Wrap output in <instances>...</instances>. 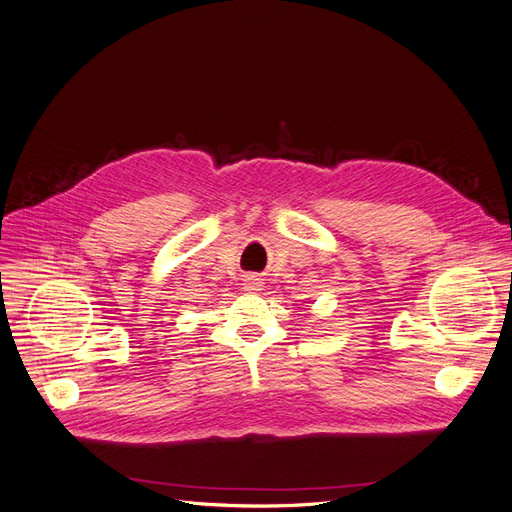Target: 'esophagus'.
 I'll list each match as a JSON object with an SVG mask.
<instances>
[{"label": "esophagus", "instance_id": "34e87169", "mask_svg": "<svg viewBox=\"0 0 512 512\" xmlns=\"http://www.w3.org/2000/svg\"><path fill=\"white\" fill-rule=\"evenodd\" d=\"M260 286H262L260 277H256V275H245L243 277V288L245 290H260Z\"/></svg>", "mask_w": 512, "mask_h": 512}]
</instances>
